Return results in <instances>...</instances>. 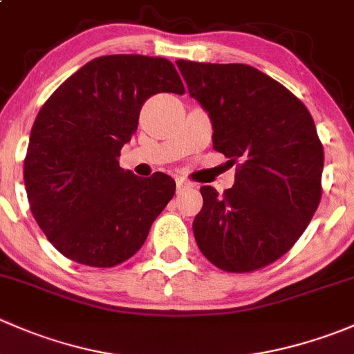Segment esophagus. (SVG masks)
<instances>
[{
    "mask_svg": "<svg viewBox=\"0 0 354 354\" xmlns=\"http://www.w3.org/2000/svg\"><path fill=\"white\" fill-rule=\"evenodd\" d=\"M187 188H192V183H188L183 178H176V194H181V192L187 190Z\"/></svg>",
    "mask_w": 354,
    "mask_h": 354,
    "instance_id": "esophagus-1",
    "label": "esophagus"
}]
</instances>
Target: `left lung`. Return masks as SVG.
<instances>
[{
	"label": "left lung",
	"mask_w": 354,
	"mask_h": 354,
	"mask_svg": "<svg viewBox=\"0 0 354 354\" xmlns=\"http://www.w3.org/2000/svg\"><path fill=\"white\" fill-rule=\"evenodd\" d=\"M212 123V147L238 164L233 188L202 187L194 234L207 260L250 272L283 257L319 207L324 149L312 114L257 68L178 59Z\"/></svg>",
	"instance_id": "1"
}]
</instances>
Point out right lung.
<instances>
[{"mask_svg": "<svg viewBox=\"0 0 354 354\" xmlns=\"http://www.w3.org/2000/svg\"><path fill=\"white\" fill-rule=\"evenodd\" d=\"M159 92H185L169 59L101 56L39 111L24 162L25 190L48 240L73 262L113 267L128 260L173 198V178H138L118 160L142 104Z\"/></svg>", "mask_w": 354, "mask_h": 354, "instance_id": "right-lung-1", "label": "right lung"}]
</instances>
